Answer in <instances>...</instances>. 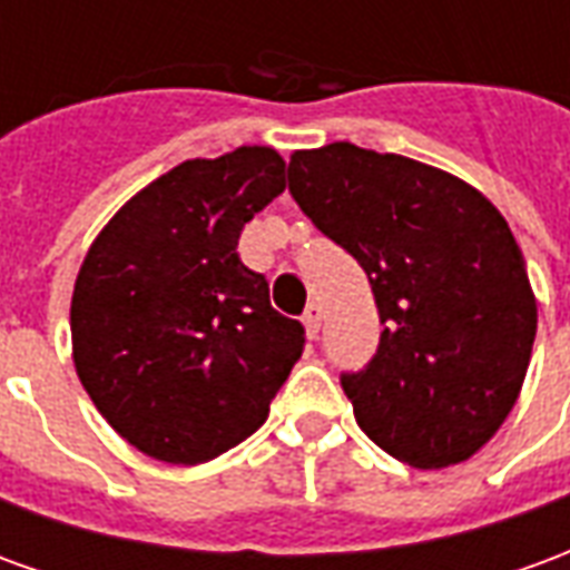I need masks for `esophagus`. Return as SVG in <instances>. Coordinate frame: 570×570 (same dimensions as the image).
Masks as SVG:
<instances>
[{
  "label": "esophagus",
  "mask_w": 570,
  "mask_h": 570,
  "mask_svg": "<svg viewBox=\"0 0 570 570\" xmlns=\"http://www.w3.org/2000/svg\"><path fill=\"white\" fill-rule=\"evenodd\" d=\"M302 323H305V335H308V338H317V333H321V326H323L321 305H311V308L305 311Z\"/></svg>",
  "instance_id": "esophagus-1"
}]
</instances>
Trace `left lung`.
I'll list each match as a JSON object with an SVG mask.
<instances>
[{
  "instance_id": "8db88e82",
  "label": "left lung",
  "mask_w": 570,
  "mask_h": 570,
  "mask_svg": "<svg viewBox=\"0 0 570 570\" xmlns=\"http://www.w3.org/2000/svg\"><path fill=\"white\" fill-rule=\"evenodd\" d=\"M289 191L366 272L379 354L345 375L360 430L419 470L461 464L525 382L538 298L498 207L449 170L330 142L289 155Z\"/></svg>"
}]
</instances>
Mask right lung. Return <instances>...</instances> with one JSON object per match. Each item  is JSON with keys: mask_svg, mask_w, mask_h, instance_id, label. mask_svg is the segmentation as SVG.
Instances as JSON below:
<instances>
[{"mask_svg": "<svg viewBox=\"0 0 570 570\" xmlns=\"http://www.w3.org/2000/svg\"><path fill=\"white\" fill-rule=\"evenodd\" d=\"M286 188L272 146L176 164L100 228L72 286V363L121 440L207 464L268 419L302 357V323L237 256L244 225Z\"/></svg>", "mask_w": 570, "mask_h": 570, "instance_id": "add662e5", "label": "right lung"}]
</instances>
